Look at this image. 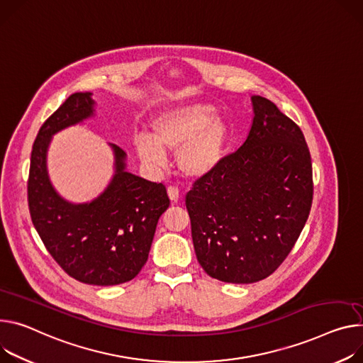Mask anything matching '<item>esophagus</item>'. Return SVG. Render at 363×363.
<instances>
[{
  "label": "esophagus",
  "mask_w": 363,
  "mask_h": 363,
  "mask_svg": "<svg viewBox=\"0 0 363 363\" xmlns=\"http://www.w3.org/2000/svg\"><path fill=\"white\" fill-rule=\"evenodd\" d=\"M168 195H169V200L172 203H177L179 200V189L177 186H169L168 188Z\"/></svg>",
  "instance_id": "34e87169"
}]
</instances>
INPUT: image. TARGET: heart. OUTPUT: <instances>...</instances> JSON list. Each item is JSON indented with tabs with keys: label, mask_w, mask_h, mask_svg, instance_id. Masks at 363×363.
<instances>
[{
	"label": "heart",
	"mask_w": 363,
	"mask_h": 363,
	"mask_svg": "<svg viewBox=\"0 0 363 363\" xmlns=\"http://www.w3.org/2000/svg\"><path fill=\"white\" fill-rule=\"evenodd\" d=\"M214 113L213 106L195 103L160 114L152 123L153 139L138 136L135 140L139 157L149 168H162L167 150L178 153V167L186 177L211 174L221 163L228 142V125Z\"/></svg>",
	"instance_id": "b5f03b06"
}]
</instances>
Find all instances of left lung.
Listing matches in <instances>:
<instances>
[{
	"label": "left lung",
	"instance_id": "1",
	"mask_svg": "<svg viewBox=\"0 0 363 363\" xmlns=\"http://www.w3.org/2000/svg\"><path fill=\"white\" fill-rule=\"evenodd\" d=\"M246 142L185 196L196 259L223 282L268 278L292 250L313 203V167L301 128L259 95Z\"/></svg>",
	"mask_w": 363,
	"mask_h": 363
}]
</instances>
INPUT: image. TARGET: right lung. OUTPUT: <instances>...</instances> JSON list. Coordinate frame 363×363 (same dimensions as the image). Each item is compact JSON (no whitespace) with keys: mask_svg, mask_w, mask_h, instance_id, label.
Segmentation results:
<instances>
[{"mask_svg":"<svg viewBox=\"0 0 363 363\" xmlns=\"http://www.w3.org/2000/svg\"><path fill=\"white\" fill-rule=\"evenodd\" d=\"M92 104L91 94L75 92L43 123L31 150L27 201L33 225L65 272L89 285H117L145 267L157 220L171 201L163 184L124 171L125 153L117 146V174L101 196L74 206L55 192L46 172L50 138L89 117Z\"/></svg>","mask_w":363,"mask_h":363,"instance_id":"obj_1","label":"right lung"}]
</instances>
